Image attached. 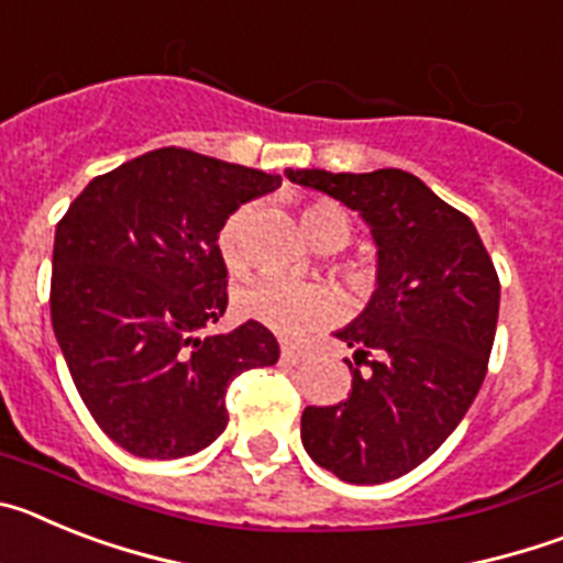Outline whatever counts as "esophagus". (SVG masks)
I'll list each match as a JSON object with an SVG mask.
<instances>
[{
	"instance_id": "34e87169",
	"label": "esophagus",
	"mask_w": 563,
	"mask_h": 563,
	"mask_svg": "<svg viewBox=\"0 0 563 563\" xmlns=\"http://www.w3.org/2000/svg\"><path fill=\"white\" fill-rule=\"evenodd\" d=\"M307 357V352L296 350V346H282V361L290 363V366H296V363H301Z\"/></svg>"
}]
</instances>
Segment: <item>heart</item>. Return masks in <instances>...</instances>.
<instances>
[{
	"label": "heart",
	"mask_w": 563,
	"mask_h": 563,
	"mask_svg": "<svg viewBox=\"0 0 563 563\" xmlns=\"http://www.w3.org/2000/svg\"><path fill=\"white\" fill-rule=\"evenodd\" d=\"M251 211L242 208L222 225L220 231V253L231 271H242L247 265L245 251V228ZM301 225L316 247H330L338 251L350 242L352 222L343 208L335 202H310L301 211ZM357 285L366 282V271H352ZM236 310L256 324L278 332L285 338H298L318 327L332 324L341 312V301L332 292V287L318 285V282H292L282 276H258L236 290Z\"/></svg>",
	"instance_id": "b5f03b06"
}]
</instances>
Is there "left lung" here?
Listing matches in <instances>:
<instances>
[{"instance_id":"left-lung-1","label":"left lung","mask_w":563,"mask_h":563,"mask_svg":"<svg viewBox=\"0 0 563 563\" xmlns=\"http://www.w3.org/2000/svg\"><path fill=\"white\" fill-rule=\"evenodd\" d=\"M287 177L361 213L377 245L369 305L335 332L355 350L352 395L307 406L301 442L338 479L391 482L429 460L471 409L494 350L499 276L474 222L415 174Z\"/></svg>"}]
</instances>
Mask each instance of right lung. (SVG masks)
Returning <instances> with one entry per match:
<instances>
[{"instance_id":"obj_1","label":"right lung","mask_w":563,"mask_h":563,"mask_svg":"<svg viewBox=\"0 0 563 563\" xmlns=\"http://www.w3.org/2000/svg\"><path fill=\"white\" fill-rule=\"evenodd\" d=\"M278 174L157 148L78 194L53 245L49 316L103 434L143 460H180L228 426L236 375L278 361L267 327L211 335L228 307L222 225Z\"/></svg>"}]
</instances>
